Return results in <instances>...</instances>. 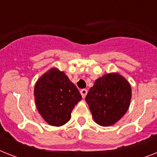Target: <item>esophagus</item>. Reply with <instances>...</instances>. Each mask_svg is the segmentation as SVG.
Returning a JSON list of instances; mask_svg holds the SVG:
<instances>
[{
	"label": "esophagus",
	"mask_w": 157,
	"mask_h": 157,
	"mask_svg": "<svg viewBox=\"0 0 157 157\" xmlns=\"http://www.w3.org/2000/svg\"><path fill=\"white\" fill-rule=\"evenodd\" d=\"M87 92H88V91H87V90H86V89H83V90H81V96H82V98H86V94H87Z\"/></svg>",
	"instance_id": "34e87169"
}]
</instances>
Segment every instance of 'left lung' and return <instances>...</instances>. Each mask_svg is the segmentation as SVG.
Listing matches in <instances>:
<instances>
[{
    "label": "left lung",
    "instance_id": "left-lung-1",
    "mask_svg": "<svg viewBox=\"0 0 157 157\" xmlns=\"http://www.w3.org/2000/svg\"><path fill=\"white\" fill-rule=\"evenodd\" d=\"M131 97L129 81L118 72H111L96 80L86 101L94 121L101 126H111L126 113Z\"/></svg>",
    "mask_w": 157,
    "mask_h": 157
}]
</instances>
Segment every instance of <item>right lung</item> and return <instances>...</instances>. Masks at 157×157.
<instances>
[{
    "label": "right lung",
    "mask_w": 157,
    "mask_h": 157,
    "mask_svg": "<svg viewBox=\"0 0 157 157\" xmlns=\"http://www.w3.org/2000/svg\"><path fill=\"white\" fill-rule=\"evenodd\" d=\"M36 107L45 122L62 126L71 119L75 105L81 100L76 86L64 71L52 67L43 74L34 87Z\"/></svg>",
    "instance_id": "add662e5"
}]
</instances>
